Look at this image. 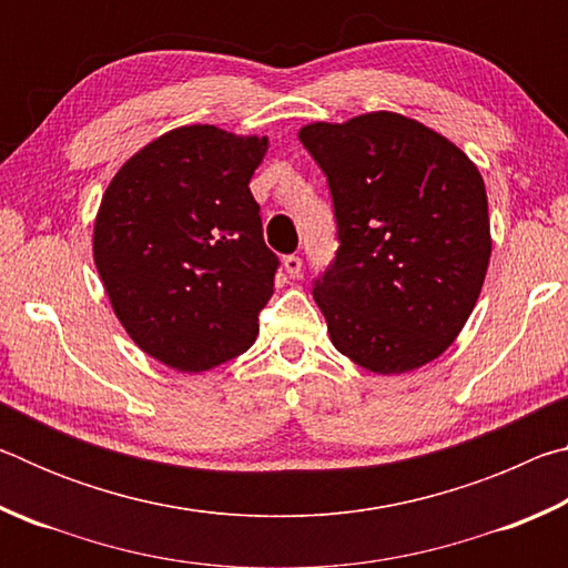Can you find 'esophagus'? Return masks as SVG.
I'll use <instances>...</instances> for the list:
<instances>
[{"mask_svg":"<svg viewBox=\"0 0 568 568\" xmlns=\"http://www.w3.org/2000/svg\"><path fill=\"white\" fill-rule=\"evenodd\" d=\"M283 267H285L287 277H297V275H301V271H303V261L297 255H285L283 257Z\"/></svg>","mask_w":568,"mask_h":568,"instance_id":"obj_1","label":"esophagus"}]
</instances>
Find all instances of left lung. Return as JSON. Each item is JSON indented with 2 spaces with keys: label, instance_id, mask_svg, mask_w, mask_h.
Here are the masks:
<instances>
[{
  "label": "left lung",
  "instance_id": "obj_1",
  "mask_svg": "<svg viewBox=\"0 0 568 568\" xmlns=\"http://www.w3.org/2000/svg\"><path fill=\"white\" fill-rule=\"evenodd\" d=\"M297 138L325 172L341 247L313 297L335 348L398 376L458 338L491 257L486 185L464 150L398 112L311 122Z\"/></svg>",
  "mask_w": 568,
  "mask_h": 568
}]
</instances>
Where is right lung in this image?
<instances>
[{"label":"right lung","instance_id":"obj_1","mask_svg":"<svg viewBox=\"0 0 568 568\" xmlns=\"http://www.w3.org/2000/svg\"><path fill=\"white\" fill-rule=\"evenodd\" d=\"M267 138L185 124L124 162L94 217L112 311L152 358L203 373L255 343L277 255L250 178Z\"/></svg>","mask_w":568,"mask_h":568}]
</instances>
